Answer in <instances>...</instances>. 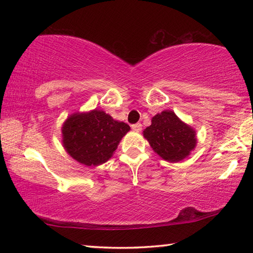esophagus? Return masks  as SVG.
<instances>
[{"instance_id": "1", "label": "esophagus", "mask_w": 253, "mask_h": 253, "mask_svg": "<svg viewBox=\"0 0 253 253\" xmlns=\"http://www.w3.org/2000/svg\"><path fill=\"white\" fill-rule=\"evenodd\" d=\"M131 129L135 130V131H140V130H142V124H140V123L134 124V125H131Z\"/></svg>"}]
</instances>
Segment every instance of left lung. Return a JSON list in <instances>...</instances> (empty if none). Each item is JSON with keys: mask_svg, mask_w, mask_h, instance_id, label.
<instances>
[{"mask_svg": "<svg viewBox=\"0 0 253 253\" xmlns=\"http://www.w3.org/2000/svg\"><path fill=\"white\" fill-rule=\"evenodd\" d=\"M143 135L154 152L172 163L184 160L196 145L195 130L170 110L155 115L152 125L143 131Z\"/></svg>", "mask_w": 253, "mask_h": 253, "instance_id": "8db88e82", "label": "left lung"}]
</instances>
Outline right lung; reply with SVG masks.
I'll list each match as a JSON object with an SVG mask.
<instances>
[{
    "label": "right lung",
    "mask_w": 253,
    "mask_h": 253,
    "mask_svg": "<svg viewBox=\"0 0 253 253\" xmlns=\"http://www.w3.org/2000/svg\"><path fill=\"white\" fill-rule=\"evenodd\" d=\"M130 127L117 122L102 110L74 114L62 127L63 146L77 162L87 166L109 160Z\"/></svg>",
    "instance_id": "obj_1"
}]
</instances>
